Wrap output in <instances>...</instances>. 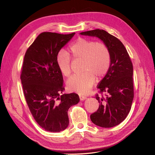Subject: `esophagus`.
I'll use <instances>...</instances> for the list:
<instances>
[{"instance_id": "34e87169", "label": "esophagus", "mask_w": 155, "mask_h": 155, "mask_svg": "<svg viewBox=\"0 0 155 155\" xmlns=\"http://www.w3.org/2000/svg\"><path fill=\"white\" fill-rule=\"evenodd\" d=\"M79 98H80V100H81V101H82V100H86V96H81V95H80L79 96Z\"/></svg>"}]
</instances>
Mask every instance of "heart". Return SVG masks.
Returning a JSON list of instances; mask_svg holds the SVG:
<instances>
[{"instance_id":"1","label":"heart","mask_w":155,"mask_h":155,"mask_svg":"<svg viewBox=\"0 0 155 155\" xmlns=\"http://www.w3.org/2000/svg\"><path fill=\"white\" fill-rule=\"evenodd\" d=\"M71 56L74 61H82L80 74L71 76L67 81V87L70 91L86 94L94 85L95 78L100 79L107 74L111 64L110 51L103 42L79 38L69 47ZM57 65L64 77L71 73L69 56L60 51L56 58Z\"/></svg>"}]
</instances>
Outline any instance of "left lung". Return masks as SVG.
<instances>
[{
	"label": "left lung",
	"mask_w": 155,
	"mask_h": 155,
	"mask_svg": "<svg viewBox=\"0 0 155 155\" xmlns=\"http://www.w3.org/2000/svg\"><path fill=\"white\" fill-rule=\"evenodd\" d=\"M81 34L98 38L110 51V67L98 85L100 94L106 92L107 95H96L100 106L98 110L91 115V120L100 127H114L126 118L131 107L134 97L132 62L120 39L106 31L96 29Z\"/></svg>",
	"instance_id": "left-lung-1"
}]
</instances>
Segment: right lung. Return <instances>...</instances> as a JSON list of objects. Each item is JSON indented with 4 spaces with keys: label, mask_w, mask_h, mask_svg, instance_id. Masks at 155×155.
I'll return each instance as SVG.
<instances>
[{
    "label": "right lung",
    "mask_w": 155,
    "mask_h": 155,
    "mask_svg": "<svg viewBox=\"0 0 155 155\" xmlns=\"http://www.w3.org/2000/svg\"><path fill=\"white\" fill-rule=\"evenodd\" d=\"M74 34L43 32L25 53L20 76L24 94L35 121L45 131L64 130L68 110L80 101L75 93L61 94L63 78L56 63L61 49Z\"/></svg>",
    "instance_id": "1"
}]
</instances>
